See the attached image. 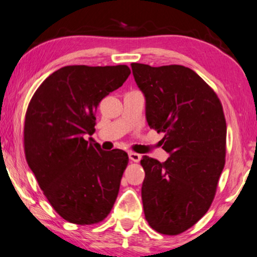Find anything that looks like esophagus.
Instances as JSON below:
<instances>
[{
    "mask_svg": "<svg viewBox=\"0 0 257 257\" xmlns=\"http://www.w3.org/2000/svg\"><path fill=\"white\" fill-rule=\"evenodd\" d=\"M128 158L131 162L138 163L142 159V156L138 155V153H135V152H128Z\"/></svg>",
    "mask_w": 257,
    "mask_h": 257,
    "instance_id": "34e87169",
    "label": "esophagus"
}]
</instances>
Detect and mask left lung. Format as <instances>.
I'll list each match as a JSON object with an SVG mask.
<instances>
[{
    "mask_svg": "<svg viewBox=\"0 0 257 257\" xmlns=\"http://www.w3.org/2000/svg\"><path fill=\"white\" fill-rule=\"evenodd\" d=\"M145 96V116L164 137V163L144 156L142 199L145 218L164 235H178L211 205L225 163L226 124L222 104L197 73L181 65L131 63Z\"/></svg>",
    "mask_w": 257,
    "mask_h": 257,
    "instance_id": "1",
    "label": "left lung"
}]
</instances>
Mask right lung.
<instances>
[{"label":"right lung","instance_id":"right-lung-1","mask_svg":"<svg viewBox=\"0 0 257 257\" xmlns=\"http://www.w3.org/2000/svg\"><path fill=\"white\" fill-rule=\"evenodd\" d=\"M131 74L126 65L66 66L40 85L25 120V152L43 195L75 224L101 222L113 208L127 153L92 138L95 109ZM89 139H87V137Z\"/></svg>","mask_w":257,"mask_h":257}]
</instances>
